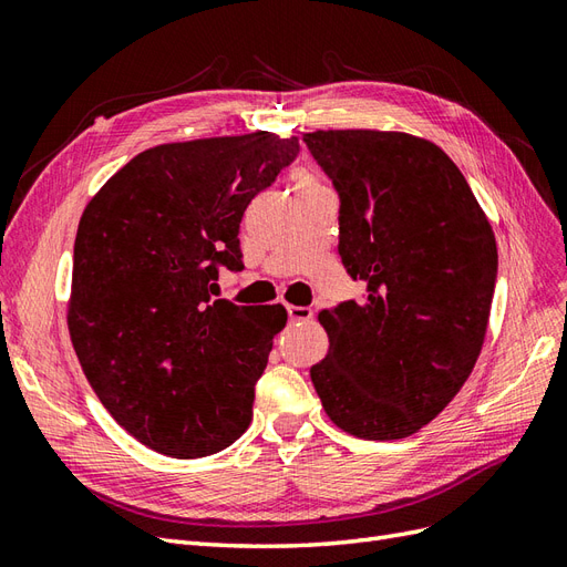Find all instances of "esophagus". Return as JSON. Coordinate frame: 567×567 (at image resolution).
I'll return each mask as SVG.
<instances>
[{
	"label": "esophagus",
	"mask_w": 567,
	"mask_h": 567,
	"mask_svg": "<svg viewBox=\"0 0 567 567\" xmlns=\"http://www.w3.org/2000/svg\"><path fill=\"white\" fill-rule=\"evenodd\" d=\"M287 316H289V323H299V321H311L313 311L309 307H292V303H287Z\"/></svg>",
	"instance_id": "34e87169"
}]
</instances>
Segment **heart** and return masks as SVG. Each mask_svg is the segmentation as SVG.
<instances>
[{
  "label": "heart",
  "instance_id": "obj_1",
  "mask_svg": "<svg viewBox=\"0 0 567 567\" xmlns=\"http://www.w3.org/2000/svg\"><path fill=\"white\" fill-rule=\"evenodd\" d=\"M299 182H318L316 177H313V174H309V172H299V177H297V184Z\"/></svg>",
  "mask_w": 567,
  "mask_h": 567
}]
</instances>
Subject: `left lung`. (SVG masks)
Instances as JSON below:
<instances>
[{
    "mask_svg": "<svg viewBox=\"0 0 567 567\" xmlns=\"http://www.w3.org/2000/svg\"><path fill=\"white\" fill-rule=\"evenodd\" d=\"M340 194V256L367 301L318 313L328 354L311 381L330 422L408 439L453 400L482 354L498 251L486 213L439 145L404 132L303 134Z\"/></svg>",
    "mask_w": 567,
    "mask_h": 567,
    "instance_id": "left-lung-1",
    "label": "left lung"
}]
</instances>
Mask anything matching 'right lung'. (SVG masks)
Listing matches in <instances>:
<instances>
[{"label": "right lung", "mask_w": 567, "mask_h": 567, "mask_svg": "<svg viewBox=\"0 0 567 567\" xmlns=\"http://www.w3.org/2000/svg\"><path fill=\"white\" fill-rule=\"evenodd\" d=\"M297 153L270 132L155 145L81 215L69 336L114 422L155 453L206 457L251 424L287 311L213 299L215 280L244 268L241 215Z\"/></svg>", "instance_id": "obj_1"}]
</instances>
